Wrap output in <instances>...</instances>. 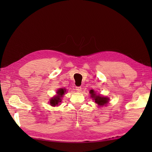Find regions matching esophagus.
<instances>
[{"label":"esophagus","mask_w":152,"mask_h":152,"mask_svg":"<svg viewBox=\"0 0 152 152\" xmlns=\"http://www.w3.org/2000/svg\"><path fill=\"white\" fill-rule=\"evenodd\" d=\"M75 90L77 92H80L82 91V87H75Z\"/></svg>","instance_id":"1"}]
</instances>
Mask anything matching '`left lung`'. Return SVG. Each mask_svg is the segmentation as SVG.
<instances>
[{"label": "left lung", "mask_w": 152, "mask_h": 152, "mask_svg": "<svg viewBox=\"0 0 152 152\" xmlns=\"http://www.w3.org/2000/svg\"><path fill=\"white\" fill-rule=\"evenodd\" d=\"M89 93L91 94V98L94 100L96 103H97L99 106L106 105V104L108 103L109 99L108 98L104 97V96H101L99 95H97L95 93V92L93 90H91Z\"/></svg>", "instance_id": "left-lung-1"}]
</instances>
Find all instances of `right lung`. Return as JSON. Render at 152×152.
Returning <instances> with one entry per match:
<instances>
[{"label":"right lung","instance_id":"obj_1","mask_svg":"<svg viewBox=\"0 0 152 152\" xmlns=\"http://www.w3.org/2000/svg\"><path fill=\"white\" fill-rule=\"evenodd\" d=\"M66 92L65 89H59L57 91L58 95L56 96H54V97L50 99V104L51 106L55 107V106L58 105L61 102V98L63 97V94H65V93Z\"/></svg>","mask_w":152,"mask_h":152}]
</instances>
